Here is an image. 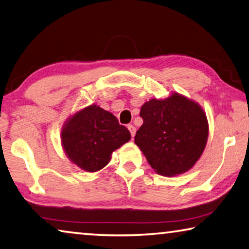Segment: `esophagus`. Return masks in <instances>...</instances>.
Masks as SVG:
<instances>
[{
  "instance_id": "esophagus-1",
  "label": "esophagus",
  "mask_w": 249,
  "mask_h": 249,
  "mask_svg": "<svg viewBox=\"0 0 249 249\" xmlns=\"http://www.w3.org/2000/svg\"><path fill=\"white\" fill-rule=\"evenodd\" d=\"M127 128H128L129 133H131V136H132V139H133V137L135 136V133H136V128H135V126H133V125H128V126H127Z\"/></svg>"
}]
</instances>
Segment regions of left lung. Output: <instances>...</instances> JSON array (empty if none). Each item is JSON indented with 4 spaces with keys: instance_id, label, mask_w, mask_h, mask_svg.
<instances>
[{
    "instance_id": "obj_1",
    "label": "left lung",
    "mask_w": 249,
    "mask_h": 249,
    "mask_svg": "<svg viewBox=\"0 0 249 249\" xmlns=\"http://www.w3.org/2000/svg\"><path fill=\"white\" fill-rule=\"evenodd\" d=\"M143 118L135 143L149 165L160 175L183 174L202 155L208 136L203 109L188 98L173 94L142 106Z\"/></svg>"
}]
</instances>
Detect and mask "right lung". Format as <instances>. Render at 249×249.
I'll return each mask as SVG.
<instances>
[{"instance_id":"right-lung-1","label":"right lung","mask_w":249,"mask_h":249,"mask_svg":"<svg viewBox=\"0 0 249 249\" xmlns=\"http://www.w3.org/2000/svg\"><path fill=\"white\" fill-rule=\"evenodd\" d=\"M131 139L112 113L90 105L75 114L62 131V143L69 159L86 172H96L108 164L116 148Z\"/></svg>"}]
</instances>
